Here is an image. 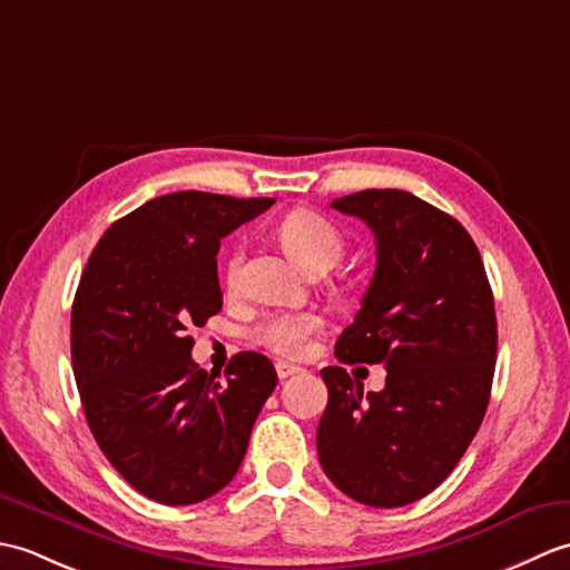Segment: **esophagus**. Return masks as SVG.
I'll use <instances>...</instances> for the list:
<instances>
[{"instance_id": "obj_1", "label": "esophagus", "mask_w": 570, "mask_h": 570, "mask_svg": "<svg viewBox=\"0 0 570 570\" xmlns=\"http://www.w3.org/2000/svg\"><path fill=\"white\" fill-rule=\"evenodd\" d=\"M301 367L298 365H292V362H276V374L278 380H286V377H294V374H298Z\"/></svg>"}]
</instances>
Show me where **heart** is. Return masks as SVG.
<instances>
[{
  "label": "heart",
  "instance_id": "heart-1",
  "mask_svg": "<svg viewBox=\"0 0 570 570\" xmlns=\"http://www.w3.org/2000/svg\"><path fill=\"white\" fill-rule=\"evenodd\" d=\"M284 249L308 272H325L337 264L345 252L343 233L328 217L316 210H292L276 227ZM242 266V252L235 249L225 264V284L237 286ZM321 331V316L311 311L269 313L252 328V341L272 350L274 355L298 357L308 341Z\"/></svg>",
  "mask_w": 570,
  "mask_h": 570
}]
</instances>
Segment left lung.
<instances>
[{"instance_id": "8db88e82", "label": "left lung", "mask_w": 570, "mask_h": 570, "mask_svg": "<svg viewBox=\"0 0 570 570\" xmlns=\"http://www.w3.org/2000/svg\"><path fill=\"white\" fill-rule=\"evenodd\" d=\"M333 208L377 242V269L335 357L382 362L386 384L365 394L343 367L321 370L318 458L347 498L390 510L439 488L475 439L498 360L494 298L468 229L414 193L370 188Z\"/></svg>"}]
</instances>
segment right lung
Segmentation results:
<instances>
[{"instance_id": "1", "label": "right lung", "mask_w": 570, "mask_h": 570, "mask_svg": "<svg viewBox=\"0 0 570 570\" xmlns=\"http://www.w3.org/2000/svg\"><path fill=\"white\" fill-rule=\"evenodd\" d=\"M272 203L168 193L107 227L80 276L70 357L85 419L144 498L176 507L220 492L274 392L264 355H235L220 384L193 362L188 335L223 308L220 239Z\"/></svg>"}]
</instances>
